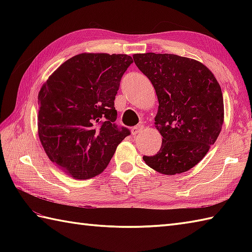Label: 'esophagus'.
<instances>
[{
    "label": "esophagus",
    "mask_w": 252,
    "mask_h": 252,
    "mask_svg": "<svg viewBox=\"0 0 252 252\" xmlns=\"http://www.w3.org/2000/svg\"><path fill=\"white\" fill-rule=\"evenodd\" d=\"M143 129H144L143 126H136L134 127H132L131 133L133 135H136V134H138V133H141L143 131Z\"/></svg>",
    "instance_id": "34e87169"
}]
</instances>
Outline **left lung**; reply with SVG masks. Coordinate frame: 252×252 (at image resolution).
I'll return each mask as SVG.
<instances>
[{"instance_id":"obj_1","label":"left lung","mask_w":252,"mask_h":252,"mask_svg":"<svg viewBox=\"0 0 252 252\" xmlns=\"http://www.w3.org/2000/svg\"><path fill=\"white\" fill-rule=\"evenodd\" d=\"M133 60L151 80L159 101L155 126L162 144L144 161L164 175L186 172L201 161L222 130L220 84L210 69L192 58L145 53Z\"/></svg>"}]
</instances>
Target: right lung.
<instances>
[{"mask_svg":"<svg viewBox=\"0 0 252 252\" xmlns=\"http://www.w3.org/2000/svg\"><path fill=\"white\" fill-rule=\"evenodd\" d=\"M132 57L82 53L53 72L37 95V134L44 152L76 180L103 172L130 134L118 130L116 94Z\"/></svg>","mask_w":252,"mask_h":252,"instance_id":"add662e5","label":"right lung"}]
</instances>
